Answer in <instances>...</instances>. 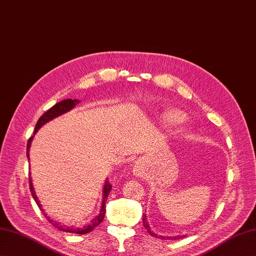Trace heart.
<instances>
[{
	"label": "heart",
	"instance_id": "b5f03b06",
	"mask_svg": "<svg viewBox=\"0 0 256 256\" xmlns=\"http://www.w3.org/2000/svg\"><path fill=\"white\" fill-rule=\"evenodd\" d=\"M184 114L180 111H168L164 116H163V120L164 122L168 123V124H173V123H178L184 120Z\"/></svg>",
	"mask_w": 256,
	"mask_h": 256
}]
</instances>
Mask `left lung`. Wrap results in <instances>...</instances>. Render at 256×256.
Wrapping results in <instances>:
<instances>
[{
	"label": "left lung",
	"instance_id": "left-lung-1",
	"mask_svg": "<svg viewBox=\"0 0 256 256\" xmlns=\"http://www.w3.org/2000/svg\"><path fill=\"white\" fill-rule=\"evenodd\" d=\"M142 222H144V226H145V228H146L147 230H148V232H149L150 234H152V236H154H154H156V234H154L152 230H150L149 225H148V222H147V220H146V215H144ZM158 238H161V239H166L164 237H161V236H158ZM178 238H180V237H174V238H172V239H178Z\"/></svg>",
	"mask_w": 256,
	"mask_h": 256
}]
</instances>
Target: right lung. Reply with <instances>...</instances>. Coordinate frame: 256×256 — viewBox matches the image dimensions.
Wrapping results in <instances>:
<instances>
[{"instance_id": "1", "label": "right lung", "mask_w": 256, "mask_h": 256, "mask_svg": "<svg viewBox=\"0 0 256 256\" xmlns=\"http://www.w3.org/2000/svg\"><path fill=\"white\" fill-rule=\"evenodd\" d=\"M78 102V100H71V98H69V100H62V102H57V104H55V106H53L50 109H48V110L46 111V112H45L44 114H42V116H40V119L38 120V122H36V128H34V134H36V130L43 126V124L48 122V121L52 120V119H54V118H56V116H60V114H64V112H67V111H69L70 109L74 108ZM32 138H34V136L30 137V138L28 140V144H27V156H28V159H29V149H30V145H31ZM29 188H30V192H31L32 196H34V201L36 202V204L38 206V208H41L40 202H38V198H36V194H34V187H32V182H31V178H30V176H29ZM110 189H111V184L109 182V180H107L106 182H104V200H102V208H100V213L96 216V218H94L93 220H92V222H90V225H88L86 227H84L83 229H74V228H69V227L62 228V227H60V224H57L56 222L50 220V218H48V216H46V218H48V220L50 222L52 225L55 226V227L58 228V229H60V230H62V232H72V234H88V232L93 230V229H94L97 225H100V222H102V220H104V213H106V201H107V196H108V194H109V192H110ZM41 211L43 212L42 208H41Z\"/></svg>"}]
</instances>
